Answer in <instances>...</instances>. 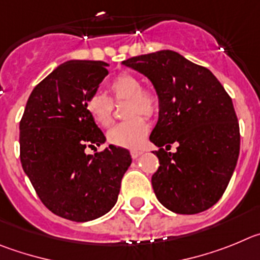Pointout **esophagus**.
<instances>
[{
	"mask_svg": "<svg viewBox=\"0 0 260 260\" xmlns=\"http://www.w3.org/2000/svg\"><path fill=\"white\" fill-rule=\"evenodd\" d=\"M142 153H144L142 150H139V149H133V150H131V156H132L133 159H136V158H139Z\"/></svg>",
	"mask_w": 260,
	"mask_h": 260,
	"instance_id": "esophagus-1",
	"label": "esophagus"
}]
</instances>
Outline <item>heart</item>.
Listing matches in <instances>:
<instances>
[{
  "instance_id": "heart-1",
  "label": "heart",
  "mask_w": 260,
  "mask_h": 260,
  "mask_svg": "<svg viewBox=\"0 0 260 260\" xmlns=\"http://www.w3.org/2000/svg\"><path fill=\"white\" fill-rule=\"evenodd\" d=\"M111 98L104 93H93L86 98L85 109L90 118L101 127L111 124L114 102L127 101L125 116L128 120L119 123L107 133L110 144L125 149H135L141 145L149 131L145 116H154L159 111V98L151 90L142 89V81L136 75L123 72L109 83Z\"/></svg>"
}]
</instances>
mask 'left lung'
Wrapping results in <instances>:
<instances>
[{"instance_id":"left-lung-1","label":"left lung","mask_w":260,"mask_h":260,"mask_svg":"<svg viewBox=\"0 0 260 260\" xmlns=\"http://www.w3.org/2000/svg\"><path fill=\"white\" fill-rule=\"evenodd\" d=\"M153 83L159 119L150 141L159 147L151 177L156 198L176 214L193 215L220 200L240 154V125L232 98L206 67L172 50L124 60ZM177 143L176 153L167 150ZM166 149H165L164 147Z\"/></svg>"}]
</instances>
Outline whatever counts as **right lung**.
I'll use <instances>...</instances> for the list:
<instances>
[{
  "label": "right lung",
  "instance_id": "obj_1",
  "mask_svg": "<svg viewBox=\"0 0 260 260\" xmlns=\"http://www.w3.org/2000/svg\"><path fill=\"white\" fill-rule=\"evenodd\" d=\"M102 60H69L35 86L20 120V162L41 202L72 221L102 216L118 200L129 151L105 142L85 109L109 71Z\"/></svg>",
  "mask_w": 260,
  "mask_h": 260
}]
</instances>
